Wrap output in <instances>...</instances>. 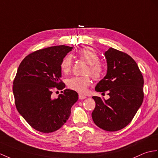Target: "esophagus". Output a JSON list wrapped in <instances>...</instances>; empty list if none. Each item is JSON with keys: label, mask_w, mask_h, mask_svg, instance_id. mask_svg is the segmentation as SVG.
I'll list each match as a JSON object with an SVG mask.
<instances>
[{"label": "esophagus", "mask_w": 158, "mask_h": 158, "mask_svg": "<svg viewBox=\"0 0 158 158\" xmlns=\"http://www.w3.org/2000/svg\"><path fill=\"white\" fill-rule=\"evenodd\" d=\"M87 97L85 96H84L83 94H79V98L80 100H84V99H85Z\"/></svg>", "instance_id": "34e87169"}]
</instances>
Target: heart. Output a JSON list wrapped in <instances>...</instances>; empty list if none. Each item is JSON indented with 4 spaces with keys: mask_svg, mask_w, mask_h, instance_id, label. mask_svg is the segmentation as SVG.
<instances>
[{
    "mask_svg": "<svg viewBox=\"0 0 158 158\" xmlns=\"http://www.w3.org/2000/svg\"><path fill=\"white\" fill-rule=\"evenodd\" d=\"M78 57L88 64L86 74H90L94 79H100L104 74V66L100 63V58L96 51L91 48H83L77 51ZM73 66V60L70 55L64 56L60 62V68L61 72L68 75L71 72ZM91 84L89 76H74L67 80V85L70 89L79 93H85L87 87Z\"/></svg>",
    "mask_w": 158,
    "mask_h": 158,
    "instance_id": "heart-1",
    "label": "heart"
}]
</instances>
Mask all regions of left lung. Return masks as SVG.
<instances>
[{
  "mask_svg": "<svg viewBox=\"0 0 158 158\" xmlns=\"http://www.w3.org/2000/svg\"><path fill=\"white\" fill-rule=\"evenodd\" d=\"M107 73L96 86L110 98L93 96L96 107L91 114L96 125L107 131L123 129L133 120L143 100L144 81L138 65L129 55L110 48L104 53Z\"/></svg>",
  "mask_w": 158,
  "mask_h": 158,
  "instance_id": "1",
  "label": "left lung"
}]
</instances>
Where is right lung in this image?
<instances>
[{
  "label": "right lung",
  "instance_id": "1",
  "mask_svg": "<svg viewBox=\"0 0 158 158\" xmlns=\"http://www.w3.org/2000/svg\"><path fill=\"white\" fill-rule=\"evenodd\" d=\"M72 49L62 45L35 51L17 69L13 85L17 110L29 125L42 133H52L63 126L78 100V94L67 89L58 98H52L54 87L59 90L65 87L60 79V64Z\"/></svg>",
  "mask_w": 158,
  "mask_h": 158
}]
</instances>
